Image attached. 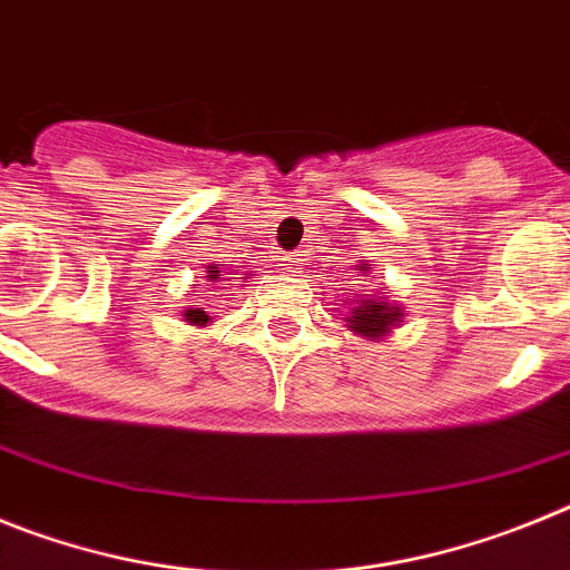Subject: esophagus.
<instances>
[{"label":"esophagus","instance_id":"34e87169","mask_svg":"<svg viewBox=\"0 0 570 570\" xmlns=\"http://www.w3.org/2000/svg\"><path fill=\"white\" fill-rule=\"evenodd\" d=\"M282 265H285L288 271H296L302 265V259L299 256H285V259H282Z\"/></svg>","mask_w":570,"mask_h":570}]
</instances>
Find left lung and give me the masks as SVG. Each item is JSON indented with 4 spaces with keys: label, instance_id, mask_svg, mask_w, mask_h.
<instances>
[{
    "label": "left lung",
    "instance_id": "obj_1",
    "mask_svg": "<svg viewBox=\"0 0 570 570\" xmlns=\"http://www.w3.org/2000/svg\"><path fill=\"white\" fill-rule=\"evenodd\" d=\"M354 271L365 276L371 271L367 268V259H360ZM342 320H345L347 331L367 336V340H382V336L394 334V328H400L402 322H405V311H402V305L387 299L385 291L374 288V294H356L354 302H351V311Z\"/></svg>",
    "mask_w": 570,
    "mask_h": 570
}]
</instances>
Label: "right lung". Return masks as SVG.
Instances as JSON below:
<instances>
[{"label":"right lung","mask_w":570,"mask_h":570,"mask_svg":"<svg viewBox=\"0 0 570 570\" xmlns=\"http://www.w3.org/2000/svg\"><path fill=\"white\" fill-rule=\"evenodd\" d=\"M225 276V271H219L216 268V265H205V279L208 282H219ZM250 276L254 274H245V276H234V279H250ZM183 316H185V322H188V325H199V328H205V325H210V316L205 314L203 308H188V311H183Z\"/></svg>","instance_id":"1"}]
</instances>
